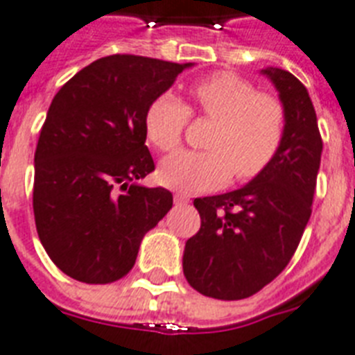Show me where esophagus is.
I'll return each mask as SVG.
<instances>
[{"mask_svg":"<svg viewBox=\"0 0 355 355\" xmlns=\"http://www.w3.org/2000/svg\"><path fill=\"white\" fill-rule=\"evenodd\" d=\"M189 201H191V198H189V196H187V194H180V192H178V194H174V203H175V205H187Z\"/></svg>","mask_w":355,"mask_h":355,"instance_id":"34e87169","label":"esophagus"}]
</instances>
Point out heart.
<instances>
[{"mask_svg": "<svg viewBox=\"0 0 355 355\" xmlns=\"http://www.w3.org/2000/svg\"><path fill=\"white\" fill-rule=\"evenodd\" d=\"M187 107L172 93L150 102L144 113L146 137L159 152H174L183 141L191 113L214 119L207 152H178L159 164L163 185L181 192L218 189L231 180L251 181L279 154L286 135V107L280 98L258 93L248 78L218 71L194 82Z\"/></svg>", "mask_w": 355, "mask_h": 355, "instance_id": "b5f03b06", "label": "heart"}]
</instances>
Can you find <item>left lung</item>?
Here are the masks:
<instances>
[{
	"mask_svg": "<svg viewBox=\"0 0 355 355\" xmlns=\"http://www.w3.org/2000/svg\"><path fill=\"white\" fill-rule=\"evenodd\" d=\"M262 73L277 87L288 117L279 154L242 189L194 200L201 227L185 243L183 273L196 291L212 299H248L277 279L311 216L322 154L315 110L290 71Z\"/></svg>",
	"mask_w": 355,
	"mask_h": 355,
	"instance_id": "obj_1",
	"label": "left lung"
}]
</instances>
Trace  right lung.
<instances>
[{"mask_svg":"<svg viewBox=\"0 0 355 355\" xmlns=\"http://www.w3.org/2000/svg\"><path fill=\"white\" fill-rule=\"evenodd\" d=\"M191 65L104 56L51 102L34 154V222L49 258L71 279H123L144 234L172 209V192L137 183L155 168L144 113Z\"/></svg>","mask_w":355,"mask_h":355,"instance_id":"obj_1","label":"right lung"}]
</instances>
